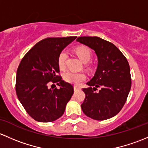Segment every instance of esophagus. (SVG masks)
Returning a JSON list of instances; mask_svg holds the SVG:
<instances>
[{
	"label": "esophagus",
	"instance_id": "obj_1",
	"mask_svg": "<svg viewBox=\"0 0 148 148\" xmlns=\"http://www.w3.org/2000/svg\"><path fill=\"white\" fill-rule=\"evenodd\" d=\"M80 89V87L77 86V85H74V90H77Z\"/></svg>",
	"mask_w": 148,
	"mask_h": 148
}]
</instances>
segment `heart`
<instances>
[{
  "mask_svg": "<svg viewBox=\"0 0 148 148\" xmlns=\"http://www.w3.org/2000/svg\"><path fill=\"white\" fill-rule=\"evenodd\" d=\"M75 52L78 56L79 58L84 63H88L92 57V52L90 49L86 46H79L75 49ZM68 58V53L66 51H62L60 53L58 58L59 68L61 70L65 69V63ZM63 78L67 83L71 84L77 85L80 82L83 81L86 78V75L83 72H73V71H68L63 75Z\"/></svg>",
  "mask_w": 148,
  "mask_h": 148,
  "instance_id": "b5f03b06",
  "label": "heart"
}]
</instances>
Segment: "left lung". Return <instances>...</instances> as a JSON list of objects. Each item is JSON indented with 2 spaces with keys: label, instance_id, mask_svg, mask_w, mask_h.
Masks as SVG:
<instances>
[{
  "label": "left lung",
  "instance_id": "obj_1",
  "mask_svg": "<svg viewBox=\"0 0 148 148\" xmlns=\"http://www.w3.org/2000/svg\"><path fill=\"white\" fill-rule=\"evenodd\" d=\"M76 40L94 50L98 60L95 75L87 83L89 87L83 89V112L96 120L112 118L124 106L130 90L128 62L114 44L100 38L83 36Z\"/></svg>",
  "mask_w": 148,
  "mask_h": 148
}]
</instances>
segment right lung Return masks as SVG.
I'll list each match as a JSON object with an SVG mask.
<instances>
[{"mask_svg":"<svg viewBox=\"0 0 148 148\" xmlns=\"http://www.w3.org/2000/svg\"><path fill=\"white\" fill-rule=\"evenodd\" d=\"M76 38L43 39L25 55L19 64L16 94L28 115L36 121L49 123L60 118L73 94V86L58 75L60 72L58 58ZM51 83H57L60 88L50 89Z\"/></svg>","mask_w":148,"mask_h":148,"instance_id":"right-lung-1","label":"right lung"}]
</instances>
